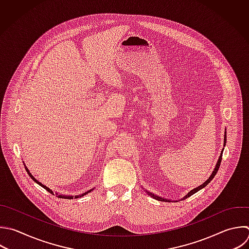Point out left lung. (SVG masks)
Here are the masks:
<instances>
[{"mask_svg":"<svg viewBox=\"0 0 249 249\" xmlns=\"http://www.w3.org/2000/svg\"><path fill=\"white\" fill-rule=\"evenodd\" d=\"M226 141H227V132L225 131V134H224V146H226ZM222 154H223V150H222V152H221V154H220V157H219V159H218V160H217V162H216V165H215V167H214V169H213V171H212L211 175L209 176V178H208L204 183H202L201 185H199L198 187H196V188L193 189L192 191H190V192H189L185 196H183V198H181V199H185V198L189 197L190 196L194 195L195 193H196L197 191L201 190V189H202V188H204L206 185H208V183H209V182L214 178V176L216 175V173H217V171H218V169H219V166H220V163H221V160H222ZM145 192L148 194V196H150L151 197H153V198H155V199L161 200V201H171V199H167V198H164V197L159 196L158 195H155V194H153V193H151V192H149V191H147V190H145Z\"/></svg>","mask_w":249,"mask_h":249,"instance_id":"left-lung-1","label":"left lung"}]
</instances>
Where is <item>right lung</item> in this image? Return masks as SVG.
<instances>
[{
    "mask_svg": "<svg viewBox=\"0 0 249 249\" xmlns=\"http://www.w3.org/2000/svg\"><path fill=\"white\" fill-rule=\"evenodd\" d=\"M23 162H24V161H23ZM24 166H25V169H26L27 173L29 174V176H30V177H31V178H32V179H33V180H34V181H35L37 184H39L41 187H43L44 189H46V190H47L49 193H51V194H53V195H54V194H55V195H56V196H58V197H60V198H67V199H72V198H74V197H76V198H78V197H82V196H84L85 195H87V194H89V193H90L91 191H93V190H94V188H92V189H90V190H89V191L85 192L84 194H81V195H77V196H70V195H62V194H58L57 192H55V191H53L52 189H50L49 187H47L46 185H44V184H42L40 181H38V180H37V179H36V178H35V177L32 175V173L30 172V170L28 169V167H27L25 164H24Z\"/></svg>",
    "mask_w": 249,
    "mask_h": 249,
    "instance_id": "obj_1",
    "label": "right lung"
}]
</instances>
